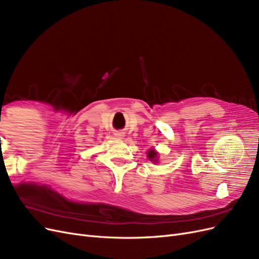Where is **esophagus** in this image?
Here are the masks:
<instances>
[{
  "label": "esophagus",
  "instance_id": "34e87169",
  "mask_svg": "<svg viewBox=\"0 0 259 259\" xmlns=\"http://www.w3.org/2000/svg\"><path fill=\"white\" fill-rule=\"evenodd\" d=\"M116 137H119V138H122L123 136H124V133H116Z\"/></svg>",
  "mask_w": 259,
  "mask_h": 259
}]
</instances>
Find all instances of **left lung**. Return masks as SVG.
<instances>
[{"label": "left lung", "mask_w": 259, "mask_h": 259, "mask_svg": "<svg viewBox=\"0 0 259 259\" xmlns=\"http://www.w3.org/2000/svg\"><path fill=\"white\" fill-rule=\"evenodd\" d=\"M148 158L150 159L151 161H154V162L158 161V160H156V152H154L153 150H150L148 152Z\"/></svg>", "instance_id": "8db88e82"}]
</instances>
